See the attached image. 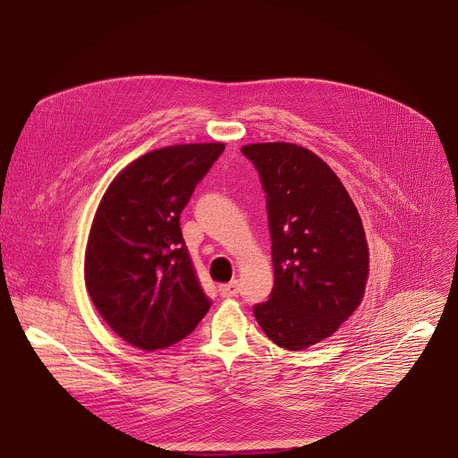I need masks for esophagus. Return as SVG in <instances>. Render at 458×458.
<instances>
[{"instance_id": "esophagus-1", "label": "esophagus", "mask_w": 458, "mask_h": 458, "mask_svg": "<svg viewBox=\"0 0 458 458\" xmlns=\"http://www.w3.org/2000/svg\"><path fill=\"white\" fill-rule=\"evenodd\" d=\"M219 293L223 297H235L239 293V283L237 281H232L228 284H221L219 286Z\"/></svg>"}]
</instances>
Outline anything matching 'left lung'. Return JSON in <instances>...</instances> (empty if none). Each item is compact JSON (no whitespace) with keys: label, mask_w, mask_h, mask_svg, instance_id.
<instances>
[{"label":"left lung","mask_w":458,"mask_h":458,"mask_svg":"<svg viewBox=\"0 0 458 458\" xmlns=\"http://www.w3.org/2000/svg\"><path fill=\"white\" fill-rule=\"evenodd\" d=\"M268 193L274 290L253 315L277 346L306 350L332 337L362 302L369 250L360 216L337 174L311 150L244 145Z\"/></svg>","instance_id":"obj_1"}]
</instances>
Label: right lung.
<instances>
[{"instance_id":"1","label":"right lung","mask_w":458,"mask_h":458,"mask_svg":"<svg viewBox=\"0 0 458 458\" xmlns=\"http://www.w3.org/2000/svg\"><path fill=\"white\" fill-rule=\"evenodd\" d=\"M225 143H184L128 163L108 184L85 250V286L110 330L145 352L195 330L212 306L179 226Z\"/></svg>"}]
</instances>
